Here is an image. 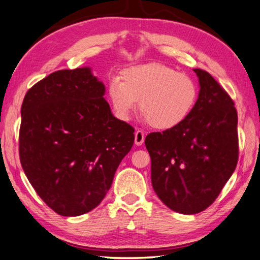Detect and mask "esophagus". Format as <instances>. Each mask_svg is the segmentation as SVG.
Here are the masks:
<instances>
[{
    "label": "esophagus",
    "instance_id": "obj_1",
    "mask_svg": "<svg viewBox=\"0 0 260 260\" xmlns=\"http://www.w3.org/2000/svg\"><path fill=\"white\" fill-rule=\"evenodd\" d=\"M144 139H145V134L143 133L142 130H137L135 134V144L136 145H142L144 143Z\"/></svg>",
    "mask_w": 260,
    "mask_h": 260
}]
</instances>
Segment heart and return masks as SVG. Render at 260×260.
I'll return each instance as SVG.
<instances>
[{
	"mask_svg": "<svg viewBox=\"0 0 260 260\" xmlns=\"http://www.w3.org/2000/svg\"><path fill=\"white\" fill-rule=\"evenodd\" d=\"M107 95L114 113L125 121L137 107L145 121L159 130L182 124L197 105L199 88L191 76L162 63H148L123 70L108 84Z\"/></svg>",
	"mask_w": 260,
	"mask_h": 260,
	"instance_id": "heart-1",
	"label": "heart"
}]
</instances>
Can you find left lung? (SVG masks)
Wrapping results in <instances>:
<instances>
[{
    "instance_id": "8db88e82",
    "label": "left lung",
    "mask_w": 260,
    "mask_h": 260,
    "mask_svg": "<svg viewBox=\"0 0 260 260\" xmlns=\"http://www.w3.org/2000/svg\"><path fill=\"white\" fill-rule=\"evenodd\" d=\"M197 105L188 120L146 136L151 180L166 206L196 214L212 205L238 161L237 112L223 87L202 69Z\"/></svg>"
}]
</instances>
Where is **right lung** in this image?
<instances>
[{"label":"right lung","instance_id":"add662e5","mask_svg":"<svg viewBox=\"0 0 260 260\" xmlns=\"http://www.w3.org/2000/svg\"><path fill=\"white\" fill-rule=\"evenodd\" d=\"M90 68L55 71L25 94L19 159L39 197L63 216L92 211L130 152L135 129L117 120Z\"/></svg>","mask_w":260,"mask_h":260}]
</instances>
